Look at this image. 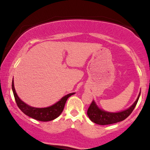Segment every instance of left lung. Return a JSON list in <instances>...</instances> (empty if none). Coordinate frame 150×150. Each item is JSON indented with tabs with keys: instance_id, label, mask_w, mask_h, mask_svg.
Returning <instances> with one entry per match:
<instances>
[{
	"instance_id": "left-lung-1",
	"label": "left lung",
	"mask_w": 150,
	"mask_h": 150,
	"mask_svg": "<svg viewBox=\"0 0 150 150\" xmlns=\"http://www.w3.org/2000/svg\"><path fill=\"white\" fill-rule=\"evenodd\" d=\"M140 92L139 94L138 97L133 104L128 109L124 110V111H120V112H108V111H104V110L101 109L96 104L95 101H93L91 103L90 106L87 110V116L89 119L94 122V123H97L99 125H109L116 123L118 122L122 121L125 120V118H128L130 114L132 112V111L135 108L137 101H138L139 97H140Z\"/></svg>"
}]
</instances>
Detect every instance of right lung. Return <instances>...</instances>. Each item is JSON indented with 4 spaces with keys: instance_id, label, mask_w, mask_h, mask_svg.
<instances>
[{
    "instance_id": "add662e5",
    "label": "right lung",
    "mask_w": 150,
    "mask_h": 150,
    "mask_svg": "<svg viewBox=\"0 0 150 150\" xmlns=\"http://www.w3.org/2000/svg\"><path fill=\"white\" fill-rule=\"evenodd\" d=\"M12 89H13V94H14L15 101H16L19 108L25 115L35 120H39V121H50V120H54L55 118H58L61 115L63 108H64L67 99L70 96L75 94V93H70V94H67L63 98H61V100L58 101V102H56L52 106H49V107L35 108L25 104L24 101H22L19 98L16 92H15L13 79V82H12Z\"/></svg>"
}]
</instances>
